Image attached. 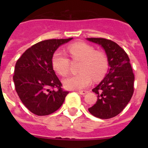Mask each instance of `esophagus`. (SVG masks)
Here are the masks:
<instances>
[{"instance_id": "esophagus-1", "label": "esophagus", "mask_w": 148, "mask_h": 148, "mask_svg": "<svg viewBox=\"0 0 148 148\" xmlns=\"http://www.w3.org/2000/svg\"><path fill=\"white\" fill-rule=\"evenodd\" d=\"M78 92H79L81 95H85L86 93H87V92H88V91H87V90H79V91H78Z\"/></svg>"}]
</instances>
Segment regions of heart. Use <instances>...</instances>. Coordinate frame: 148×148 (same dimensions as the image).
<instances>
[{
    "instance_id": "heart-1",
    "label": "heart",
    "mask_w": 148,
    "mask_h": 148,
    "mask_svg": "<svg viewBox=\"0 0 148 148\" xmlns=\"http://www.w3.org/2000/svg\"><path fill=\"white\" fill-rule=\"evenodd\" d=\"M67 52L72 60L81 61L78 71L81 73L70 75L63 80L65 88L80 90L90 85L92 78L99 81L105 75L109 68L108 56L100 51H95L92 46L84 42H75L68 46ZM53 69L64 76L69 72L70 60L61 52H56L52 58Z\"/></svg>"
}]
</instances>
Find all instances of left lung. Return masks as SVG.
I'll list each match as a JSON object with an SVG mask.
<instances>
[{
	"label": "left lung",
	"mask_w": 148,
	"mask_h": 148,
	"mask_svg": "<svg viewBox=\"0 0 148 148\" xmlns=\"http://www.w3.org/2000/svg\"><path fill=\"white\" fill-rule=\"evenodd\" d=\"M87 39L102 47L110 66L104 79L92 89L98 99L88 110L97 118H113L125 109L133 96L135 78L130 58L126 52L114 41L101 38Z\"/></svg>",
	"instance_id": "obj_1"
}]
</instances>
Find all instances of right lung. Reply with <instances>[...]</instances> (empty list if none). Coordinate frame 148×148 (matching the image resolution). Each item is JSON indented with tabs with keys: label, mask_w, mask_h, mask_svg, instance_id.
Masks as SVG:
<instances>
[{
	"label": "right lung",
	"mask_w": 148,
	"mask_h": 148,
	"mask_svg": "<svg viewBox=\"0 0 148 148\" xmlns=\"http://www.w3.org/2000/svg\"><path fill=\"white\" fill-rule=\"evenodd\" d=\"M72 39L40 41L27 49L17 61L13 75L15 90L22 103L34 114L47 116L54 113L69 93L61 88L52 58L60 46Z\"/></svg>",
	"instance_id": "add662e5"
}]
</instances>
